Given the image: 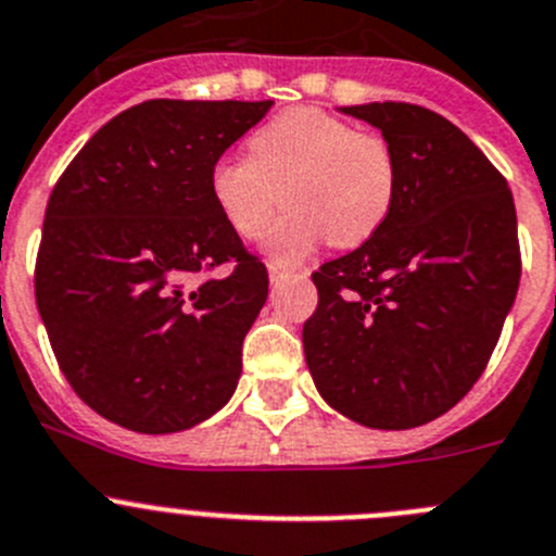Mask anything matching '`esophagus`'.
Listing matches in <instances>:
<instances>
[{
	"instance_id": "esophagus-1",
	"label": "esophagus",
	"mask_w": 556,
	"mask_h": 556,
	"mask_svg": "<svg viewBox=\"0 0 556 556\" xmlns=\"http://www.w3.org/2000/svg\"><path fill=\"white\" fill-rule=\"evenodd\" d=\"M290 274V268H285L282 263H268V277H271V282H279V279L282 277H288Z\"/></svg>"
}]
</instances>
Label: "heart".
Returning a JSON list of instances; mask_svg holds the SVG:
<instances>
[{
  "label": "heart",
  "mask_w": 556,
  "mask_h": 556,
  "mask_svg": "<svg viewBox=\"0 0 556 556\" xmlns=\"http://www.w3.org/2000/svg\"><path fill=\"white\" fill-rule=\"evenodd\" d=\"M247 148L249 155L227 153L211 167V197L243 238H261L279 202H288L266 236L268 257L285 266L302 261L324 236L337 249L359 247L395 205L389 144L318 106L279 112Z\"/></svg>",
  "instance_id": "1"
}]
</instances>
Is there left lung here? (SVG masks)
Returning a JSON list of instances; mask_svg holds the SVG:
<instances>
[{
  "instance_id": "obj_1",
  "label": "left lung",
  "mask_w": 556,
  "mask_h": 556,
  "mask_svg": "<svg viewBox=\"0 0 556 556\" xmlns=\"http://www.w3.org/2000/svg\"><path fill=\"white\" fill-rule=\"evenodd\" d=\"M395 155L397 194L359 249L313 274L304 356L324 401L406 430L442 417L489 365L521 279L507 180L458 126L417 103L342 106Z\"/></svg>"
}]
</instances>
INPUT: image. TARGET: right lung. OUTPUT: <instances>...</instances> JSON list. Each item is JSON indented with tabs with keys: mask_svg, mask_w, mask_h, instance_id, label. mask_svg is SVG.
<instances>
[{
	"mask_svg": "<svg viewBox=\"0 0 556 556\" xmlns=\"http://www.w3.org/2000/svg\"><path fill=\"white\" fill-rule=\"evenodd\" d=\"M271 103H137L56 180L35 302L67 383L109 422L175 433L236 392L268 271L219 214L207 178ZM225 262L230 273L204 277Z\"/></svg>",
	"mask_w": 556,
	"mask_h": 556,
	"instance_id": "obj_1",
	"label": "right lung"
}]
</instances>
